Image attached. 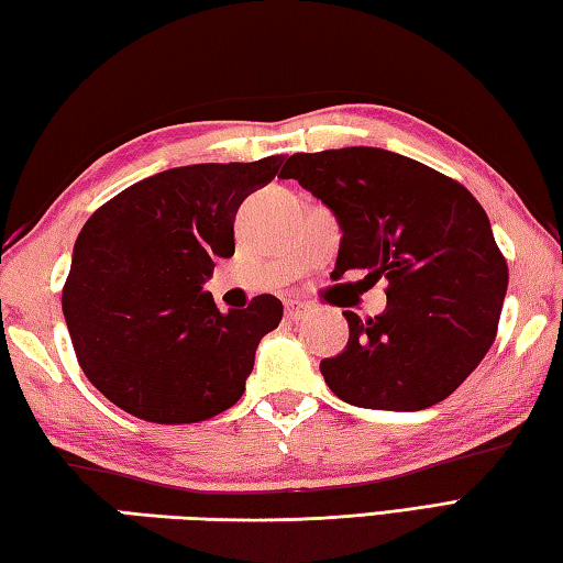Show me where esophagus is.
<instances>
[{
	"label": "esophagus",
	"mask_w": 563,
	"mask_h": 563,
	"mask_svg": "<svg viewBox=\"0 0 563 563\" xmlns=\"http://www.w3.org/2000/svg\"><path fill=\"white\" fill-rule=\"evenodd\" d=\"M306 311H309V306L301 303V301L291 299V301L284 303V313H286V318H289V321H299V318L306 316Z\"/></svg>",
	"instance_id": "obj_1"
}]
</instances>
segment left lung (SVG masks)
<instances>
[{
	"instance_id": "obj_1",
	"label": "left lung",
	"mask_w": 563,
	"mask_h": 563,
	"mask_svg": "<svg viewBox=\"0 0 563 563\" xmlns=\"http://www.w3.org/2000/svg\"><path fill=\"white\" fill-rule=\"evenodd\" d=\"M343 230L335 269L387 282L375 318L343 311L341 355L321 375L353 407L419 411L439 405L490 350L507 291V262L471 190L433 168L375 146L286 158Z\"/></svg>"
}]
</instances>
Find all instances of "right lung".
<instances>
[{"instance_id": "1", "label": "right lung", "mask_w": 563, "mask_h": 563, "mask_svg": "<svg viewBox=\"0 0 563 563\" xmlns=\"http://www.w3.org/2000/svg\"><path fill=\"white\" fill-rule=\"evenodd\" d=\"M282 162L168 168L85 222L60 303L85 377L112 405L144 421L196 423L242 397L284 306L262 294L220 313L203 284L218 257L235 254L240 203Z\"/></svg>"}]
</instances>
